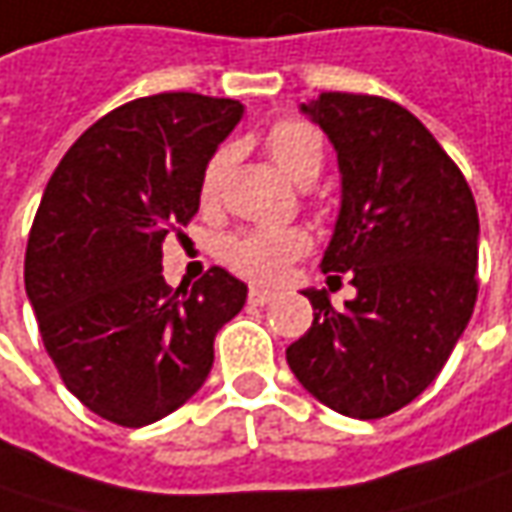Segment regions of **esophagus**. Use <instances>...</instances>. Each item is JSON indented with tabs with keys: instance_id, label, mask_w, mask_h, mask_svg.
Segmentation results:
<instances>
[{
	"instance_id": "34e87169",
	"label": "esophagus",
	"mask_w": 512,
	"mask_h": 512,
	"mask_svg": "<svg viewBox=\"0 0 512 512\" xmlns=\"http://www.w3.org/2000/svg\"><path fill=\"white\" fill-rule=\"evenodd\" d=\"M276 299V293H270V290H262V287H250V293H247V302L256 307L267 305V302H273Z\"/></svg>"
}]
</instances>
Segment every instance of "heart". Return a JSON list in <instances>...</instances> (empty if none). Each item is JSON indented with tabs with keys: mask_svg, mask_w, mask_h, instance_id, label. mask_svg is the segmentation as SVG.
Segmentation results:
<instances>
[{
	"mask_svg": "<svg viewBox=\"0 0 512 512\" xmlns=\"http://www.w3.org/2000/svg\"><path fill=\"white\" fill-rule=\"evenodd\" d=\"M265 148L273 162L296 182H310L325 162L322 133L302 119H279L265 133ZM230 148H219L202 170L199 196L202 202H213L222 179H225ZM310 245L305 230L299 227H250L236 230L222 239V262L247 282L273 285L285 276L290 262H296Z\"/></svg>",
	"mask_w": 512,
	"mask_h": 512,
	"instance_id": "b5f03b06",
	"label": "heart"
}]
</instances>
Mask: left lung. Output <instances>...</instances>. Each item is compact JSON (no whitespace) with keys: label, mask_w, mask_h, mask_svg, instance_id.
<instances>
[{"label":"left lung","mask_w":512,"mask_h":512,"mask_svg":"<svg viewBox=\"0 0 512 512\" xmlns=\"http://www.w3.org/2000/svg\"><path fill=\"white\" fill-rule=\"evenodd\" d=\"M339 153L342 210L322 270L356 299L305 290L313 325L287 364L330 410L382 419L442 373L479 296V210L459 165L402 105L319 93L302 105Z\"/></svg>","instance_id":"obj_1"}]
</instances>
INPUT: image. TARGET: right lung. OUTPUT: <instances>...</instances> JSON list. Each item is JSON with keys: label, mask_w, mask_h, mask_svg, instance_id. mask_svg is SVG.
I'll return each instance as SVG.
<instances>
[{"label": "right lung", "mask_w": 512, "mask_h": 512, "mask_svg": "<svg viewBox=\"0 0 512 512\" xmlns=\"http://www.w3.org/2000/svg\"><path fill=\"white\" fill-rule=\"evenodd\" d=\"M239 116L236 99L202 93L133 99L90 125L45 187L25 290L65 387L108 422L145 427L182 407L245 307V282L222 267L176 290L162 276V242L196 216L202 170Z\"/></svg>", "instance_id": "add662e5"}]
</instances>
